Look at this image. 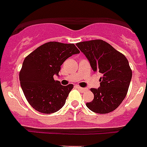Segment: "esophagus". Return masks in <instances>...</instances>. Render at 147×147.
<instances>
[{
	"label": "esophagus",
	"mask_w": 147,
	"mask_h": 147,
	"mask_svg": "<svg viewBox=\"0 0 147 147\" xmlns=\"http://www.w3.org/2000/svg\"><path fill=\"white\" fill-rule=\"evenodd\" d=\"M76 88H77L78 90H80V91H82V93H84V92H85V91H87V90H88V89H87V88H81V87L78 86V85H76Z\"/></svg>",
	"instance_id": "34e87169"
}]
</instances>
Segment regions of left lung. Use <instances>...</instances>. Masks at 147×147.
<instances>
[{
    "instance_id": "1",
    "label": "left lung",
    "mask_w": 147,
    "mask_h": 147,
    "mask_svg": "<svg viewBox=\"0 0 147 147\" xmlns=\"http://www.w3.org/2000/svg\"><path fill=\"white\" fill-rule=\"evenodd\" d=\"M86 56L94 72L102 74L100 87L91 88L94 95L86 106L94 113L106 114L119 107L127 96L132 79V70L125 56L102 40L76 43Z\"/></svg>"
}]
</instances>
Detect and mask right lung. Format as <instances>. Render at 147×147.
<instances>
[{
	"instance_id": "add662e5",
	"label": "right lung",
	"mask_w": 147,
	"mask_h": 147,
	"mask_svg": "<svg viewBox=\"0 0 147 147\" xmlns=\"http://www.w3.org/2000/svg\"><path fill=\"white\" fill-rule=\"evenodd\" d=\"M80 52L74 44L49 42L25 58L19 79L23 93L34 110L50 114L63 107L74 85L63 86L54 76L59 75L60 66L67 58Z\"/></svg>"
}]
</instances>
